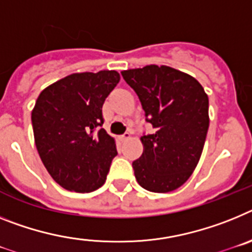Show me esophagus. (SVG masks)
I'll return each mask as SVG.
<instances>
[{"label": "esophagus", "mask_w": 252, "mask_h": 252, "mask_svg": "<svg viewBox=\"0 0 252 252\" xmlns=\"http://www.w3.org/2000/svg\"><path fill=\"white\" fill-rule=\"evenodd\" d=\"M130 137H132V134H130V133L129 132H126V133H124L123 135H122V137H120V139H122V141H128V139H130Z\"/></svg>", "instance_id": "1"}]
</instances>
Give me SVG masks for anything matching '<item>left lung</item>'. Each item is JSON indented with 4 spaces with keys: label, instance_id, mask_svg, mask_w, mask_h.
I'll return each mask as SVG.
<instances>
[{
    "label": "left lung",
    "instance_id": "left-lung-1",
    "mask_svg": "<svg viewBox=\"0 0 252 252\" xmlns=\"http://www.w3.org/2000/svg\"><path fill=\"white\" fill-rule=\"evenodd\" d=\"M122 74L155 129L141 137L143 153L133 162L135 179L148 191L178 189L202 156L209 126L208 95L192 76L168 65L150 64Z\"/></svg>",
    "mask_w": 252,
    "mask_h": 252
}]
</instances>
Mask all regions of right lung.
I'll use <instances>...</instances> for the list:
<instances>
[{
    "label": "right lung",
    "mask_w": 252,
    "mask_h": 252,
    "mask_svg": "<svg viewBox=\"0 0 252 252\" xmlns=\"http://www.w3.org/2000/svg\"><path fill=\"white\" fill-rule=\"evenodd\" d=\"M117 71L72 73L45 87L32 111L34 141L41 162L69 191L102 187L117 156L115 139L100 128L102 104L119 82Z\"/></svg>",
    "instance_id": "1"
}]
</instances>
